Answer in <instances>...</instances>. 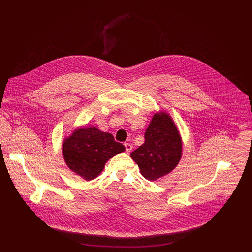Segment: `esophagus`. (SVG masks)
<instances>
[{"label":"esophagus","instance_id":"1","mask_svg":"<svg viewBox=\"0 0 252 252\" xmlns=\"http://www.w3.org/2000/svg\"><path fill=\"white\" fill-rule=\"evenodd\" d=\"M125 148H126V153H129L131 150H132V146L130 145V143H125Z\"/></svg>","mask_w":252,"mask_h":252}]
</instances>
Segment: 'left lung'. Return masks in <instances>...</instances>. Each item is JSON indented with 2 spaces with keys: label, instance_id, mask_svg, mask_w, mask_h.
Returning a JSON list of instances; mask_svg holds the SVG:
<instances>
[{
  "label": "left lung",
  "instance_id": "obj_1",
  "mask_svg": "<svg viewBox=\"0 0 252 252\" xmlns=\"http://www.w3.org/2000/svg\"><path fill=\"white\" fill-rule=\"evenodd\" d=\"M145 143L130 154L141 175L155 182L171 172L183 155V139L166 112L156 113L145 133Z\"/></svg>",
  "mask_w": 252,
  "mask_h": 252
}]
</instances>
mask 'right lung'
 Returning a JSON list of instances; mask_svg holds the SVG:
<instances>
[{
	"mask_svg": "<svg viewBox=\"0 0 252 252\" xmlns=\"http://www.w3.org/2000/svg\"><path fill=\"white\" fill-rule=\"evenodd\" d=\"M62 147L66 166L86 181L98 176L107 160L126 150L112 133L91 126L75 129L64 137Z\"/></svg>",
	"mask_w": 252,
	"mask_h": 252,
	"instance_id": "1",
	"label": "right lung"
}]
</instances>
